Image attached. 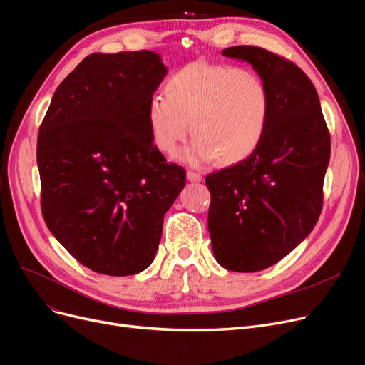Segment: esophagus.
Wrapping results in <instances>:
<instances>
[{"instance_id":"obj_1","label":"esophagus","mask_w":365,"mask_h":365,"mask_svg":"<svg viewBox=\"0 0 365 365\" xmlns=\"http://www.w3.org/2000/svg\"><path fill=\"white\" fill-rule=\"evenodd\" d=\"M186 178H187L189 182H201L202 180V178L200 176V174L194 173V171H187L186 173Z\"/></svg>"}]
</instances>
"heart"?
<instances>
[{
	"label": "heart",
	"instance_id": "1",
	"mask_svg": "<svg viewBox=\"0 0 365 365\" xmlns=\"http://www.w3.org/2000/svg\"><path fill=\"white\" fill-rule=\"evenodd\" d=\"M164 95H155L148 104L152 141L173 156L191 128L195 138L180 156L189 165L242 163L265 134L270 92L253 70L191 62L167 78Z\"/></svg>",
	"mask_w": 365,
	"mask_h": 365
}]
</instances>
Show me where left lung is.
<instances>
[{
    "label": "left lung",
    "instance_id": "8db88e82",
    "mask_svg": "<svg viewBox=\"0 0 365 365\" xmlns=\"http://www.w3.org/2000/svg\"><path fill=\"white\" fill-rule=\"evenodd\" d=\"M222 55L250 64L270 92V116L257 150L205 178L217 264L255 273L287 257L314 228L331 140L318 92L303 70L255 46L228 47Z\"/></svg>",
    "mask_w": 365,
    "mask_h": 365
}]
</instances>
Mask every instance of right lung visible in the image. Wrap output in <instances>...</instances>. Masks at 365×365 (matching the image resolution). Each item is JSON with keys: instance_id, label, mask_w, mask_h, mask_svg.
Here are the masks:
<instances>
[{"instance_id": "1", "label": "right lung", "mask_w": 365, "mask_h": 365, "mask_svg": "<svg viewBox=\"0 0 365 365\" xmlns=\"http://www.w3.org/2000/svg\"><path fill=\"white\" fill-rule=\"evenodd\" d=\"M168 68L156 52L92 53L56 88L37 164L47 228L89 270L141 273L185 187L153 145L146 110Z\"/></svg>"}]
</instances>
